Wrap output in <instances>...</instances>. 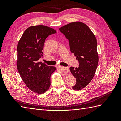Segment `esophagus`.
Segmentation results:
<instances>
[{"label": "esophagus", "mask_w": 121, "mask_h": 121, "mask_svg": "<svg viewBox=\"0 0 121 121\" xmlns=\"http://www.w3.org/2000/svg\"><path fill=\"white\" fill-rule=\"evenodd\" d=\"M60 69H61L62 71H68L69 70V68L68 67H64L63 66H60Z\"/></svg>", "instance_id": "34e87169"}]
</instances>
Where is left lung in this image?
I'll return each instance as SVG.
<instances>
[{"instance_id":"8db88e82","label":"left lung","mask_w":121,"mask_h":121,"mask_svg":"<svg viewBox=\"0 0 121 121\" xmlns=\"http://www.w3.org/2000/svg\"><path fill=\"white\" fill-rule=\"evenodd\" d=\"M69 40V48L79 61V67H70L76 83L72 87L75 90H81L91 82L95 73L98 63L97 41L89 28L83 23L76 22L59 29Z\"/></svg>"}]
</instances>
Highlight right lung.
<instances>
[{
  "instance_id": "1",
  "label": "right lung",
  "mask_w": 121,
  "mask_h": 121,
  "mask_svg": "<svg viewBox=\"0 0 121 121\" xmlns=\"http://www.w3.org/2000/svg\"><path fill=\"white\" fill-rule=\"evenodd\" d=\"M53 29L43 25L31 26L27 28L18 42L17 66L21 78L31 91L42 94L50 86V76L56 69L42 62L46 38L56 33Z\"/></svg>"
}]
</instances>
